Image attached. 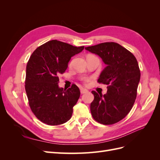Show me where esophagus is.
Segmentation results:
<instances>
[{"label": "esophagus", "mask_w": 160, "mask_h": 160, "mask_svg": "<svg viewBox=\"0 0 160 160\" xmlns=\"http://www.w3.org/2000/svg\"><path fill=\"white\" fill-rule=\"evenodd\" d=\"M80 91H81V94H83V93H87V92L88 91V89H83V88H81V89H80Z\"/></svg>", "instance_id": "esophagus-1"}]
</instances>
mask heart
I'll use <instances>...</instances> for the list:
<instances>
[{"instance_id":"1","label":"heart","mask_w":160,"mask_h":160,"mask_svg":"<svg viewBox=\"0 0 160 160\" xmlns=\"http://www.w3.org/2000/svg\"><path fill=\"white\" fill-rule=\"evenodd\" d=\"M84 81H85V82H88V81H89V79H84Z\"/></svg>"}]
</instances>
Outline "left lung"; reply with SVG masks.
<instances>
[{
  "instance_id": "8db88e82",
  "label": "left lung",
  "mask_w": 160,
  "mask_h": 160,
  "mask_svg": "<svg viewBox=\"0 0 160 160\" xmlns=\"http://www.w3.org/2000/svg\"><path fill=\"white\" fill-rule=\"evenodd\" d=\"M85 49L100 57L106 65L98 82L108 85L104 95L92 91L94 95L90 106L92 116L104 125L117 123L129 113L136 99L141 76L136 58L113 42L100 43Z\"/></svg>"
}]
</instances>
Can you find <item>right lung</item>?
<instances>
[{"label": "right lung", "mask_w": 160, "mask_h": 160, "mask_svg": "<svg viewBox=\"0 0 160 160\" xmlns=\"http://www.w3.org/2000/svg\"><path fill=\"white\" fill-rule=\"evenodd\" d=\"M83 49L52 40L31 55L26 69L25 90L32 111L42 123L57 125L71 119L80 90L74 84L68 89L60 88L58 76L67 69L71 58Z\"/></svg>", "instance_id": "right-lung-1"}]
</instances>
